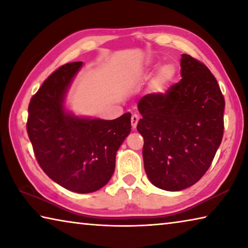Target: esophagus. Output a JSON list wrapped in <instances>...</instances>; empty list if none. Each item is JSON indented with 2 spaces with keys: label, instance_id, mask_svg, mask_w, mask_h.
I'll list each match as a JSON object with an SVG mask.
<instances>
[{
  "label": "esophagus",
  "instance_id": "1",
  "mask_svg": "<svg viewBox=\"0 0 248 248\" xmlns=\"http://www.w3.org/2000/svg\"><path fill=\"white\" fill-rule=\"evenodd\" d=\"M138 123H139V116H138V115H132V117H131V125H132V129L133 130L137 128Z\"/></svg>",
  "mask_w": 248,
  "mask_h": 248
}]
</instances>
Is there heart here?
I'll return each mask as SVG.
<instances>
[{"label": "heart", "instance_id": "obj_1", "mask_svg": "<svg viewBox=\"0 0 248 248\" xmlns=\"http://www.w3.org/2000/svg\"><path fill=\"white\" fill-rule=\"evenodd\" d=\"M156 68L157 63L146 66V69L144 71H142V72L138 75V78L141 79L149 78L151 75L154 73V71ZM176 75H177V70H176V66L173 63H164L161 66H158L156 72L154 73L149 83V92L155 96L165 94L166 92L169 91L171 84L175 82Z\"/></svg>", "mask_w": 248, "mask_h": 248}]
</instances>
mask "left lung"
Masks as SVG:
<instances>
[{
  "label": "left lung",
  "instance_id": "1",
  "mask_svg": "<svg viewBox=\"0 0 248 248\" xmlns=\"http://www.w3.org/2000/svg\"><path fill=\"white\" fill-rule=\"evenodd\" d=\"M180 68L182 79L166 94L145 95L138 104L145 173L167 191L198 182L223 137L225 103L216 78L189 54H183Z\"/></svg>",
  "mask_w": 248,
  "mask_h": 248
}]
</instances>
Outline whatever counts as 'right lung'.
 <instances>
[{"instance_id":"1","label":"right lung","mask_w":248,"mask_h":248,"mask_svg":"<svg viewBox=\"0 0 248 248\" xmlns=\"http://www.w3.org/2000/svg\"><path fill=\"white\" fill-rule=\"evenodd\" d=\"M83 62L59 68L32 96L27 132L43 170L78 194L103 188L115 171L116 154L131 131V114L114 120L78 116L66 95Z\"/></svg>"}]
</instances>
